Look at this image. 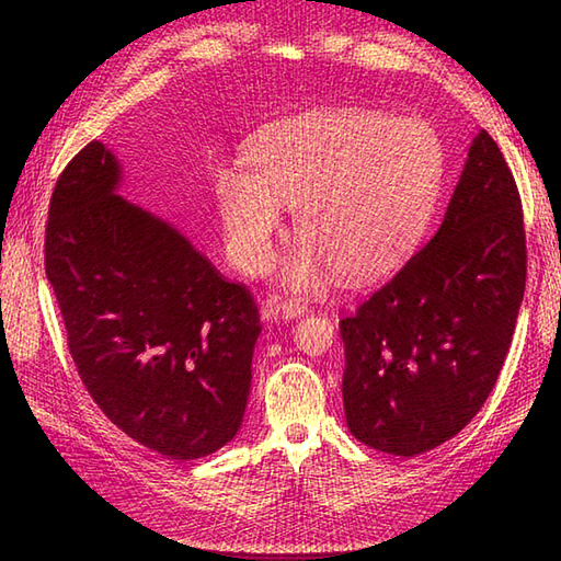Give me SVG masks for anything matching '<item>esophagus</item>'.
<instances>
[{
  "label": "esophagus",
  "instance_id": "obj_1",
  "mask_svg": "<svg viewBox=\"0 0 561 561\" xmlns=\"http://www.w3.org/2000/svg\"><path fill=\"white\" fill-rule=\"evenodd\" d=\"M274 313L284 320H291V318H299L306 313V304L301 299H287L274 306Z\"/></svg>",
  "mask_w": 561,
  "mask_h": 561
}]
</instances>
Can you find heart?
<instances>
[{
  "instance_id": "heart-1",
  "label": "heart",
  "mask_w": 561,
  "mask_h": 561,
  "mask_svg": "<svg viewBox=\"0 0 561 561\" xmlns=\"http://www.w3.org/2000/svg\"><path fill=\"white\" fill-rule=\"evenodd\" d=\"M248 161L214 171L226 250L243 272L265 274L282 207L296 209L301 245L284 270L294 289L318 287L330 267L347 279L390 267L426 229L446 181V147L432 125L366 108L270 127Z\"/></svg>"
}]
</instances>
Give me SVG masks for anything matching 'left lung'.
Instances as JSON below:
<instances>
[{"mask_svg":"<svg viewBox=\"0 0 561 561\" xmlns=\"http://www.w3.org/2000/svg\"><path fill=\"white\" fill-rule=\"evenodd\" d=\"M526 262L514 173L480 129L432 241L340 320L344 414L362 444L412 458L470 424L511 347Z\"/></svg>","mask_w":561,"mask_h":561,"instance_id":"left-lung-1","label":"left lung"}]
</instances>
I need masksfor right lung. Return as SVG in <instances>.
<instances>
[{"mask_svg": "<svg viewBox=\"0 0 561 561\" xmlns=\"http://www.w3.org/2000/svg\"><path fill=\"white\" fill-rule=\"evenodd\" d=\"M121 181L101 141L67 163L45 274L93 402L137 444L195 460L241 428L260 313L181 231L115 195Z\"/></svg>", "mask_w": 561, "mask_h": 561, "instance_id": "add662e5", "label": "right lung"}]
</instances>
